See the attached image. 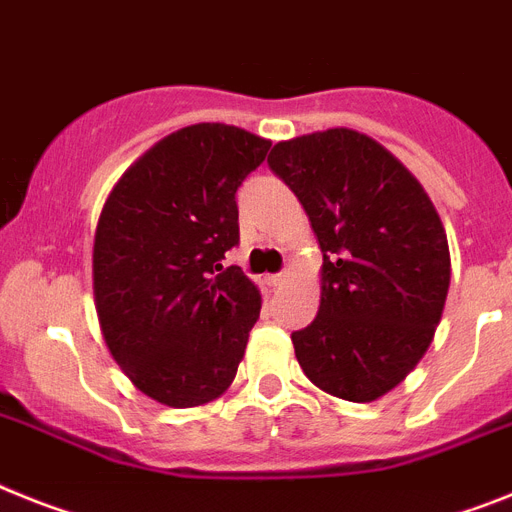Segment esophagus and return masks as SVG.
<instances>
[{
  "label": "esophagus",
  "mask_w": 512,
  "mask_h": 512,
  "mask_svg": "<svg viewBox=\"0 0 512 512\" xmlns=\"http://www.w3.org/2000/svg\"><path fill=\"white\" fill-rule=\"evenodd\" d=\"M286 281H289V273H278V276L265 278V283H268V286H273V289H276V286H283Z\"/></svg>",
  "instance_id": "obj_1"
}]
</instances>
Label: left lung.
Segmentation results:
<instances>
[{"instance_id": "1", "label": "left lung", "mask_w": 512, "mask_h": 512, "mask_svg": "<svg viewBox=\"0 0 512 512\" xmlns=\"http://www.w3.org/2000/svg\"><path fill=\"white\" fill-rule=\"evenodd\" d=\"M322 249L320 309L291 333L304 375L369 403L427 354L450 286L448 234L414 174L356 130L312 132L270 150Z\"/></svg>"}]
</instances>
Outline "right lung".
<instances>
[{
    "mask_svg": "<svg viewBox=\"0 0 512 512\" xmlns=\"http://www.w3.org/2000/svg\"><path fill=\"white\" fill-rule=\"evenodd\" d=\"M270 140L231 124L171 132L114 184L93 239V299L114 362L171 409L216 401L260 317V289L223 257L239 244L236 190Z\"/></svg>",
    "mask_w": 512,
    "mask_h": 512,
    "instance_id": "right-lung-1",
    "label": "right lung"
}]
</instances>
